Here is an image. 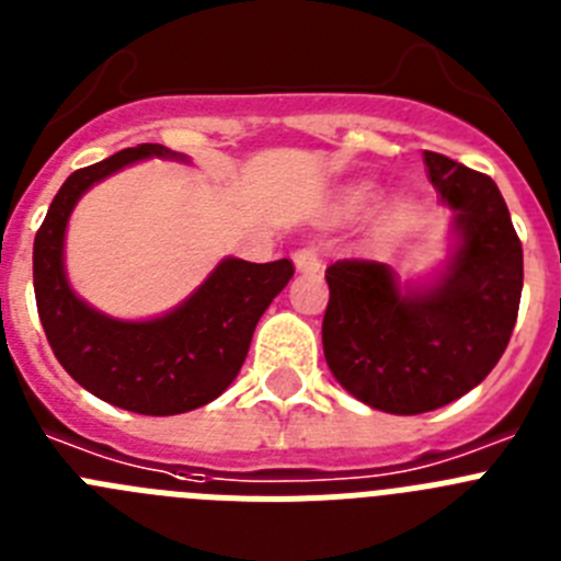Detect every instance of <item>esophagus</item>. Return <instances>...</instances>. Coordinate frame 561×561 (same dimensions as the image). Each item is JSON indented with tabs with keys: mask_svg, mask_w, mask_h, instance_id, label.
Here are the masks:
<instances>
[{
	"mask_svg": "<svg viewBox=\"0 0 561 561\" xmlns=\"http://www.w3.org/2000/svg\"><path fill=\"white\" fill-rule=\"evenodd\" d=\"M291 261H295L297 272H317V270H320V252H317L314 247H300V250H295Z\"/></svg>",
	"mask_w": 561,
	"mask_h": 561,
	"instance_id": "esophagus-1",
	"label": "esophagus"
}]
</instances>
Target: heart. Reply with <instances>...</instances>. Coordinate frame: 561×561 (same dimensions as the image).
I'll list each match as a JSON object with an SVG mask.
<instances>
[{
    "label": "heart",
    "mask_w": 561,
    "mask_h": 561,
    "mask_svg": "<svg viewBox=\"0 0 561 561\" xmlns=\"http://www.w3.org/2000/svg\"><path fill=\"white\" fill-rule=\"evenodd\" d=\"M374 199H376V191L370 185H359L348 193V202L354 207H365V205H370Z\"/></svg>",
    "instance_id": "1"
}]
</instances>
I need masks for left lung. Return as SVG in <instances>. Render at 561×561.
<instances>
[{
	"label": "left lung",
	"instance_id": "1",
	"mask_svg": "<svg viewBox=\"0 0 561 561\" xmlns=\"http://www.w3.org/2000/svg\"><path fill=\"white\" fill-rule=\"evenodd\" d=\"M424 162L458 238L433 284L401 286L388 264L362 257L325 270L331 374L396 415L430 413L478 388L512 340L523 295V244L492 176L435 151Z\"/></svg>",
	"mask_w": 561,
	"mask_h": 561
}]
</instances>
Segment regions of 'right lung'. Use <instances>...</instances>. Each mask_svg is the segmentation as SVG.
Instances as JSON below:
<instances>
[{
  "label": "right lung",
  "instance_id": "obj_1",
  "mask_svg": "<svg viewBox=\"0 0 561 561\" xmlns=\"http://www.w3.org/2000/svg\"><path fill=\"white\" fill-rule=\"evenodd\" d=\"M151 157L187 160L160 142H142L67 176L33 241V286L49 348L81 388L131 413L176 415L230 388L257 320L289 284L295 266L289 257L272 264L225 257L185 304L140 323L114 320L83 304L64 272L69 213L95 182Z\"/></svg>",
  "mask_w": 561,
  "mask_h": 561
}]
</instances>
